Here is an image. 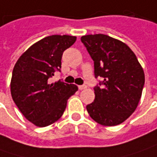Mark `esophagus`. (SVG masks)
<instances>
[{
  "label": "esophagus",
  "mask_w": 157,
  "mask_h": 157,
  "mask_svg": "<svg viewBox=\"0 0 157 157\" xmlns=\"http://www.w3.org/2000/svg\"><path fill=\"white\" fill-rule=\"evenodd\" d=\"M86 87H87L86 86H78V89L79 90H84V89H86Z\"/></svg>",
  "instance_id": "esophagus-1"
}]
</instances>
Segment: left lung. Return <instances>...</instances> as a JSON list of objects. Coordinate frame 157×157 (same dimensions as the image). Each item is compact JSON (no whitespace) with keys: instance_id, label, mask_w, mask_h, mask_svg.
Masks as SVG:
<instances>
[{"instance_id":"obj_1","label":"left lung","mask_w":157,"mask_h":157,"mask_svg":"<svg viewBox=\"0 0 157 157\" xmlns=\"http://www.w3.org/2000/svg\"><path fill=\"white\" fill-rule=\"evenodd\" d=\"M81 42L94 62L95 99L86 105L91 118L103 126H116L136 111L145 76L135 53L120 40L103 34L83 36Z\"/></svg>"}]
</instances>
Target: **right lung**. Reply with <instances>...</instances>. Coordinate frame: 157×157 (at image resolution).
Segmentation results:
<instances>
[{"label":"right lung","mask_w":157,"mask_h":157,"mask_svg":"<svg viewBox=\"0 0 157 157\" xmlns=\"http://www.w3.org/2000/svg\"><path fill=\"white\" fill-rule=\"evenodd\" d=\"M77 37L52 35L41 39L24 52L12 72V99L29 121L44 128L56 122L63 115L67 100L78 86L50 78L60 71L63 52L75 43Z\"/></svg>","instance_id":"add662e5"}]
</instances>
